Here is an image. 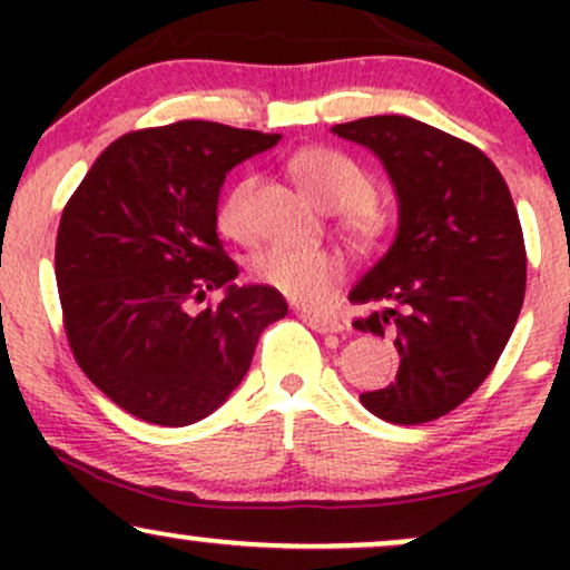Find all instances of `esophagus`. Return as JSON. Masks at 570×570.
Returning a JSON list of instances; mask_svg holds the SVG:
<instances>
[{"instance_id":"obj_1","label":"esophagus","mask_w":570,"mask_h":570,"mask_svg":"<svg viewBox=\"0 0 570 570\" xmlns=\"http://www.w3.org/2000/svg\"><path fill=\"white\" fill-rule=\"evenodd\" d=\"M299 318L311 326V330L322 332V335H332V332H343L345 324L335 316H324V313H313V311H299Z\"/></svg>"}]
</instances>
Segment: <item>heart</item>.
I'll return each instance as SVG.
<instances>
[{
    "instance_id": "heart-1",
    "label": "heart",
    "mask_w": 570,
    "mask_h": 570,
    "mask_svg": "<svg viewBox=\"0 0 570 570\" xmlns=\"http://www.w3.org/2000/svg\"><path fill=\"white\" fill-rule=\"evenodd\" d=\"M289 171L303 193L326 212H337L340 227L353 244L375 246L389 227L383 203L372 195L367 171L351 155L332 147H307L292 155ZM254 176L235 181L217 208V227L230 240H252ZM254 278L297 303H318L343 276L335 252L318 246H267L252 257Z\"/></svg>"
}]
</instances>
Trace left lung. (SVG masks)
Returning <instances> with one entry per match:
<instances>
[{
    "label": "left lung",
    "instance_id": "8db88e82",
    "mask_svg": "<svg viewBox=\"0 0 570 570\" xmlns=\"http://www.w3.org/2000/svg\"><path fill=\"white\" fill-rule=\"evenodd\" d=\"M332 134L381 158L399 198L396 240L348 299L377 311L353 326L394 335L396 381L362 394L399 426L436 421L485 383L525 297V240L507 181L474 144L404 115Z\"/></svg>",
    "mask_w": 570,
    "mask_h": 570
}]
</instances>
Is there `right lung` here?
Listing matches in <instances>:
<instances>
[{"instance_id":"1","label":"right lung","mask_w":570,"mask_h":570,"mask_svg":"<svg viewBox=\"0 0 570 570\" xmlns=\"http://www.w3.org/2000/svg\"><path fill=\"white\" fill-rule=\"evenodd\" d=\"M259 134L181 120L120 136L61 214L56 284L69 348L117 407L155 426H189L238 389L286 299L235 286L217 203L240 160L276 147ZM217 306L191 313L208 291Z\"/></svg>"}]
</instances>
